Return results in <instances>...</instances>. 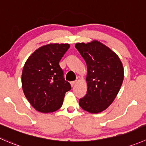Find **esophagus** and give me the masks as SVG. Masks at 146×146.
Segmentation results:
<instances>
[{
	"label": "esophagus",
	"mask_w": 146,
	"mask_h": 146,
	"mask_svg": "<svg viewBox=\"0 0 146 146\" xmlns=\"http://www.w3.org/2000/svg\"><path fill=\"white\" fill-rule=\"evenodd\" d=\"M76 83H77V80H75V81H71L70 82V86L73 87V86H74L76 84Z\"/></svg>",
	"instance_id": "34e87169"
}]
</instances>
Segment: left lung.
<instances>
[{"instance_id":"8db88e82","label":"left lung","mask_w":146,"mask_h":146,"mask_svg":"<svg viewBox=\"0 0 146 146\" xmlns=\"http://www.w3.org/2000/svg\"><path fill=\"white\" fill-rule=\"evenodd\" d=\"M76 48L87 65V93L79 100L80 107L90 113L105 111L118 95L124 78L118 55L98 40L78 43Z\"/></svg>"}]
</instances>
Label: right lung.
<instances>
[{"label":"right lung","mask_w":146,"mask_h":146,"mask_svg":"<svg viewBox=\"0 0 146 146\" xmlns=\"http://www.w3.org/2000/svg\"><path fill=\"white\" fill-rule=\"evenodd\" d=\"M70 48L68 43H48L35 50L27 59L21 76L22 88L31 106L40 113L58 110L70 84L63 78L59 66Z\"/></svg>","instance_id":"add662e5"}]
</instances>
